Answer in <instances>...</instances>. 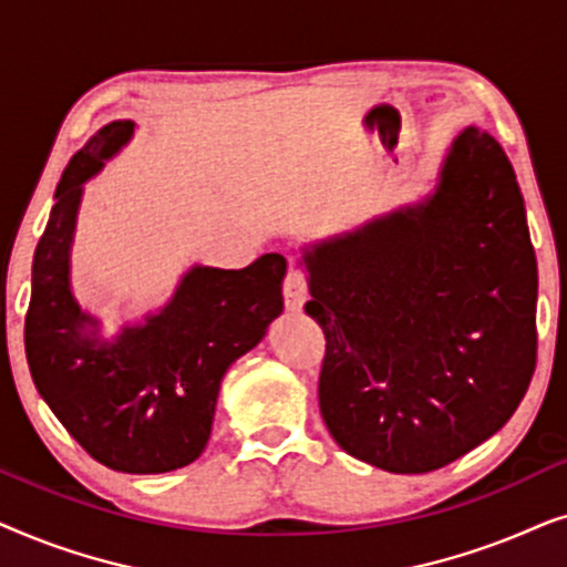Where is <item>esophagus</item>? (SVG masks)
Segmentation results:
<instances>
[{"label":"esophagus","instance_id":"esophagus-1","mask_svg":"<svg viewBox=\"0 0 567 567\" xmlns=\"http://www.w3.org/2000/svg\"><path fill=\"white\" fill-rule=\"evenodd\" d=\"M307 301V278L301 270H289L284 278V305L289 312H299Z\"/></svg>","mask_w":567,"mask_h":567}]
</instances>
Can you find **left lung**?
Instances as JSON below:
<instances>
[{
    "label": "left lung",
    "instance_id": "left-lung-1",
    "mask_svg": "<svg viewBox=\"0 0 567 567\" xmlns=\"http://www.w3.org/2000/svg\"><path fill=\"white\" fill-rule=\"evenodd\" d=\"M324 332L320 413L371 467L421 475L503 425L537 361V258L501 144L454 136L415 204L301 247Z\"/></svg>",
    "mask_w": 567,
    "mask_h": 567
}]
</instances>
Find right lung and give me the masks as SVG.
<instances>
[{"label":"right lung","instance_id":"add662e5","mask_svg":"<svg viewBox=\"0 0 567 567\" xmlns=\"http://www.w3.org/2000/svg\"><path fill=\"white\" fill-rule=\"evenodd\" d=\"M134 131V121L107 123L61 175L33 258L25 355L38 394L92 460L159 475L206 449L224 374L284 312L286 258L268 252L239 270L190 266L165 307L105 338L74 299L72 243L84 183Z\"/></svg>","mask_w":567,"mask_h":567}]
</instances>
